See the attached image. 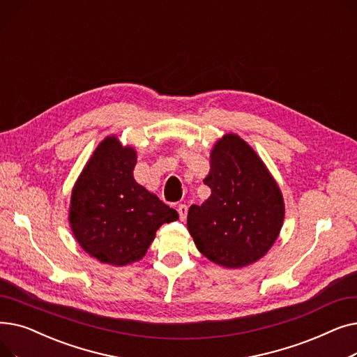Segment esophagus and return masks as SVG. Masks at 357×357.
<instances>
[{"instance_id": "esophagus-1", "label": "esophagus", "mask_w": 357, "mask_h": 357, "mask_svg": "<svg viewBox=\"0 0 357 357\" xmlns=\"http://www.w3.org/2000/svg\"><path fill=\"white\" fill-rule=\"evenodd\" d=\"M178 214H179V218L183 221L186 218V214H188V207H186L185 204H181L178 207Z\"/></svg>"}]
</instances>
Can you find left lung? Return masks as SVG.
Instances as JSON below:
<instances>
[{
  "instance_id": "1",
  "label": "left lung",
  "mask_w": 357,
  "mask_h": 357,
  "mask_svg": "<svg viewBox=\"0 0 357 357\" xmlns=\"http://www.w3.org/2000/svg\"><path fill=\"white\" fill-rule=\"evenodd\" d=\"M204 183L211 195L191 205L186 220L197 249L227 269L253 265L282 229L285 202L278 182L248 142L227 133L211 149Z\"/></svg>"
}]
</instances>
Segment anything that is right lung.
<instances>
[{
    "mask_svg": "<svg viewBox=\"0 0 357 357\" xmlns=\"http://www.w3.org/2000/svg\"><path fill=\"white\" fill-rule=\"evenodd\" d=\"M136 163L135 147L107 136L72 188L70 230L82 250L105 265L139 261L162 224L178 220L174 208L136 182Z\"/></svg>",
    "mask_w": 357,
    "mask_h": 357,
    "instance_id": "add662e5",
    "label": "right lung"
}]
</instances>
